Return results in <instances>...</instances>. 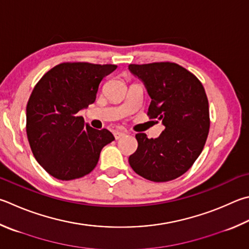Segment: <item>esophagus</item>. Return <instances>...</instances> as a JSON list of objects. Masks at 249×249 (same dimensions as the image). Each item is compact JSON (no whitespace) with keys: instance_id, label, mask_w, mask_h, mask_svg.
Returning a JSON list of instances; mask_svg holds the SVG:
<instances>
[{"instance_id":"34e87169","label":"esophagus","mask_w":249,"mask_h":249,"mask_svg":"<svg viewBox=\"0 0 249 249\" xmlns=\"http://www.w3.org/2000/svg\"><path fill=\"white\" fill-rule=\"evenodd\" d=\"M125 136V133L124 132H120V130H116V132L114 133V137L115 139H121L122 137Z\"/></svg>"}]
</instances>
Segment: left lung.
<instances>
[{
  "label": "left lung",
  "instance_id": "1",
  "mask_svg": "<svg viewBox=\"0 0 249 249\" xmlns=\"http://www.w3.org/2000/svg\"><path fill=\"white\" fill-rule=\"evenodd\" d=\"M128 70L142 81L151 98L149 117L162 121L165 127L155 139L136 135L138 148L129 156V164L152 182L178 178L199 157L209 133L205 88L195 75L175 63L130 64Z\"/></svg>",
  "mask_w": 249,
  "mask_h": 249
}]
</instances>
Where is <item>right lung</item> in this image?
Listing matches in <instances>:
<instances>
[{
    "mask_svg": "<svg viewBox=\"0 0 249 249\" xmlns=\"http://www.w3.org/2000/svg\"><path fill=\"white\" fill-rule=\"evenodd\" d=\"M112 64L62 63L47 71L27 103V137L36 160L53 178L71 180L89 174L106 144L109 130L90 127L77 113L94 102Z\"/></svg>",
    "mask_w": 249,
    "mask_h": 249,
    "instance_id": "add662e5",
    "label": "right lung"
}]
</instances>
